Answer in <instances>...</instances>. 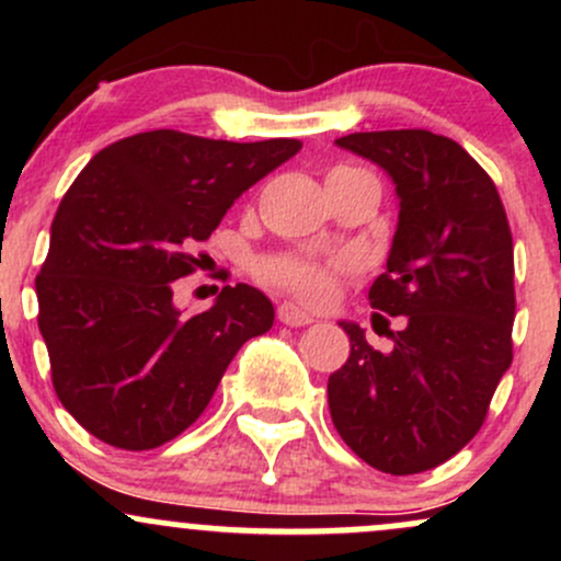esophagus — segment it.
Wrapping results in <instances>:
<instances>
[{"label":"esophagus","mask_w":561,"mask_h":561,"mask_svg":"<svg viewBox=\"0 0 561 561\" xmlns=\"http://www.w3.org/2000/svg\"><path fill=\"white\" fill-rule=\"evenodd\" d=\"M276 317H279L282 324L287 327H306L313 321L311 313H306L302 308L295 306V302H282V306L276 308Z\"/></svg>","instance_id":"34e87169"}]
</instances>
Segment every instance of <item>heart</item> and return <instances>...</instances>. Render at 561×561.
<instances>
[{"label":"heart","mask_w":561,"mask_h":561,"mask_svg":"<svg viewBox=\"0 0 561 561\" xmlns=\"http://www.w3.org/2000/svg\"><path fill=\"white\" fill-rule=\"evenodd\" d=\"M263 276L274 285L293 289L295 295L308 302H319L327 298L332 285L330 268L317 266L300 259H274L263 266Z\"/></svg>","instance_id":"heart-1"}]
</instances>
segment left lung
<instances>
[{
  "label": "left lung",
  "mask_w": 561,
  "mask_h": 561,
  "mask_svg": "<svg viewBox=\"0 0 561 561\" xmlns=\"http://www.w3.org/2000/svg\"><path fill=\"white\" fill-rule=\"evenodd\" d=\"M396 184L388 272L369 302L403 317L379 353L340 321L351 356L327 382L334 427L353 454L390 474L427 472L478 435L512 364L514 244L499 190L454 139L424 128L334 139Z\"/></svg>",
  "instance_id": "1"
}]
</instances>
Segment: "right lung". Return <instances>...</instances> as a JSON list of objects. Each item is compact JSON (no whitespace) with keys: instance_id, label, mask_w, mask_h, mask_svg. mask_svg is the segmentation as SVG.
Segmentation results:
<instances>
[{"instance_id":"1","label":"right lung","mask_w":561,"mask_h":561,"mask_svg":"<svg viewBox=\"0 0 561 561\" xmlns=\"http://www.w3.org/2000/svg\"><path fill=\"white\" fill-rule=\"evenodd\" d=\"M300 147L158 128L113 141L70 184L36 298L55 392L83 430L115 448L163 446L203 414L237 351L272 330L261 289L227 285L184 317L173 282L234 199Z\"/></svg>"}]
</instances>
